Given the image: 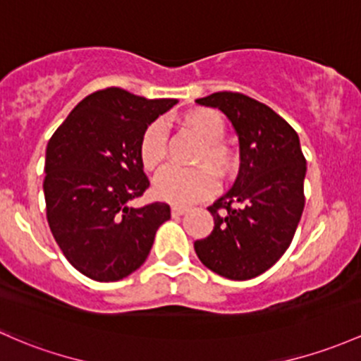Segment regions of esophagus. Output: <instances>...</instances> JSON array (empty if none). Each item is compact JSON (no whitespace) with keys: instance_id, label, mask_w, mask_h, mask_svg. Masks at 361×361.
Segmentation results:
<instances>
[{"instance_id":"esophagus-1","label":"esophagus","mask_w":361,"mask_h":361,"mask_svg":"<svg viewBox=\"0 0 361 361\" xmlns=\"http://www.w3.org/2000/svg\"><path fill=\"white\" fill-rule=\"evenodd\" d=\"M187 211H188L187 206H178V204L171 206V212H173V216H181V214H185Z\"/></svg>"}]
</instances>
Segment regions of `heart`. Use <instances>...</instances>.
<instances>
[{
  "mask_svg": "<svg viewBox=\"0 0 361 361\" xmlns=\"http://www.w3.org/2000/svg\"><path fill=\"white\" fill-rule=\"evenodd\" d=\"M180 124L192 131L202 142L195 162L202 164L193 169H166L155 180V195L174 204H192L211 195L218 187L216 173L225 176L233 169V154L221 142L225 135V119L218 111L197 107L180 117ZM140 157L149 171H159L166 161V131L162 123L155 121L147 128L140 142Z\"/></svg>",
  "mask_w": 361,
  "mask_h": 361,
  "instance_id": "1",
  "label": "heart"
}]
</instances>
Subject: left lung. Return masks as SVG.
Listing matches in <instances>:
<instances>
[{"label":"left lung","mask_w":361,"mask_h":361,"mask_svg":"<svg viewBox=\"0 0 361 361\" xmlns=\"http://www.w3.org/2000/svg\"><path fill=\"white\" fill-rule=\"evenodd\" d=\"M195 102L228 117L238 136L240 169L233 187L207 207L214 228L193 247L211 271L254 279L282 257L305 209L306 159L299 136L268 105L242 93L218 91Z\"/></svg>","instance_id":"1"}]
</instances>
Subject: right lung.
I'll return each mask as SVG.
<instances>
[{"mask_svg":"<svg viewBox=\"0 0 361 361\" xmlns=\"http://www.w3.org/2000/svg\"><path fill=\"white\" fill-rule=\"evenodd\" d=\"M174 98L100 90L79 102L48 142L43 190L47 218L67 261L97 282H117L145 263L166 202L131 207L143 195L140 142Z\"/></svg>","mask_w":361,"mask_h":361,"instance_id":"add662e5","label":"right lung"}]
</instances>
